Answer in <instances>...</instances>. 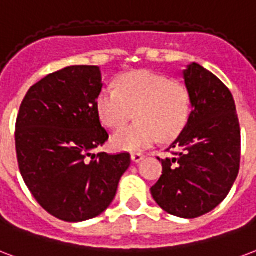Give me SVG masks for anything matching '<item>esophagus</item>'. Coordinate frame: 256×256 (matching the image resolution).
I'll return each mask as SVG.
<instances>
[{
    "mask_svg": "<svg viewBox=\"0 0 256 256\" xmlns=\"http://www.w3.org/2000/svg\"><path fill=\"white\" fill-rule=\"evenodd\" d=\"M144 154L142 153H132V160H133L134 162H140L141 160H144Z\"/></svg>",
    "mask_w": 256,
    "mask_h": 256,
    "instance_id": "34e87169",
    "label": "esophagus"
}]
</instances>
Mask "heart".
Instances as JSON below:
<instances>
[{
	"mask_svg": "<svg viewBox=\"0 0 256 256\" xmlns=\"http://www.w3.org/2000/svg\"><path fill=\"white\" fill-rule=\"evenodd\" d=\"M100 120L118 130L133 118L137 122L111 140L118 150L140 152L160 140L170 142L186 128L191 112L184 85L149 70L126 73L116 80V90L106 88L96 99Z\"/></svg>",
	"mask_w": 256,
	"mask_h": 256,
	"instance_id": "1",
	"label": "heart"
}]
</instances>
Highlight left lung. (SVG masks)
Wrapping results in <instances>:
<instances>
[{"mask_svg": "<svg viewBox=\"0 0 256 256\" xmlns=\"http://www.w3.org/2000/svg\"><path fill=\"white\" fill-rule=\"evenodd\" d=\"M182 76L192 110L170 146L179 152L158 158L162 175L150 192L166 213L196 218L218 206L234 186L240 166V126L234 96L222 81L196 62Z\"/></svg>", "mask_w": 256, "mask_h": 256, "instance_id": "8db88e82", "label": "left lung"}]
</instances>
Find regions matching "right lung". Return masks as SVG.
<instances>
[{"label": "right lung", "mask_w": 256, "mask_h": 256, "mask_svg": "<svg viewBox=\"0 0 256 256\" xmlns=\"http://www.w3.org/2000/svg\"><path fill=\"white\" fill-rule=\"evenodd\" d=\"M102 88L99 66H68L32 85L17 115L22 179L43 209L68 222L102 214L132 162L128 153H92L108 140L96 110Z\"/></svg>", "instance_id": "1"}]
</instances>
